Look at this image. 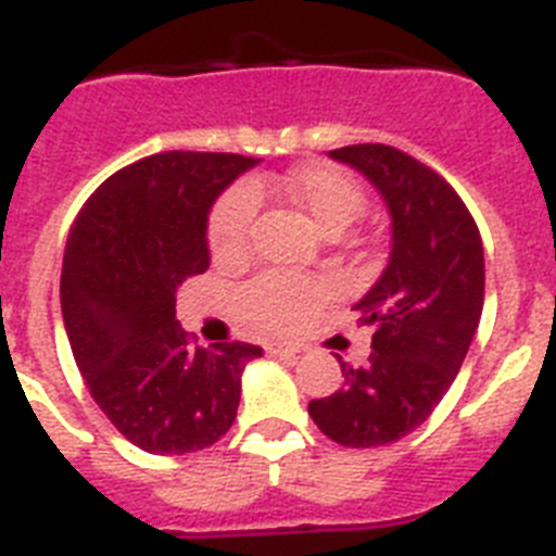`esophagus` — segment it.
<instances>
[{
  "mask_svg": "<svg viewBox=\"0 0 556 556\" xmlns=\"http://www.w3.org/2000/svg\"><path fill=\"white\" fill-rule=\"evenodd\" d=\"M269 356H281V358H292L301 353V348H294V345H269L267 348Z\"/></svg>",
  "mask_w": 556,
  "mask_h": 556,
  "instance_id": "1",
  "label": "esophagus"
}]
</instances>
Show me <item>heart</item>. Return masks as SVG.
<instances>
[{"instance_id":"obj_1","label":"heart","mask_w":556,"mask_h":556,"mask_svg":"<svg viewBox=\"0 0 556 556\" xmlns=\"http://www.w3.org/2000/svg\"><path fill=\"white\" fill-rule=\"evenodd\" d=\"M281 191L323 236H337L365 208L362 189L333 166H301L278 180L239 184L223 194L208 225V242L217 258H239L248 250L262 191ZM328 294L323 281H303L292 275L269 273L255 278L239 303L253 326L264 331H298Z\"/></svg>"}]
</instances>
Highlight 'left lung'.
<instances>
[{
	"label": "left lung",
	"mask_w": 556,
	"mask_h": 556,
	"mask_svg": "<svg viewBox=\"0 0 556 556\" xmlns=\"http://www.w3.org/2000/svg\"><path fill=\"white\" fill-rule=\"evenodd\" d=\"M370 180L390 214L384 273L353 308L376 328L365 367L308 404L317 429L351 448L395 443L426 424L468 356L484 306V248L470 211L437 172L387 144L328 152Z\"/></svg>",
	"instance_id": "left-lung-1"
}]
</instances>
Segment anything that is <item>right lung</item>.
<instances>
[{
    "instance_id": "obj_1",
    "label": "right lung",
    "mask_w": 556,
    "mask_h": 556,
    "mask_svg": "<svg viewBox=\"0 0 556 556\" xmlns=\"http://www.w3.org/2000/svg\"><path fill=\"white\" fill-rule=\"evenodd\" d=\"M258 159L161 152L125 166L68 230L61 312L91 397L150 454L208 448L233 426L242 372L262 348H194L175 320L178 289L211 264L208 214Z\"/></svg>"
}]
</instances>
